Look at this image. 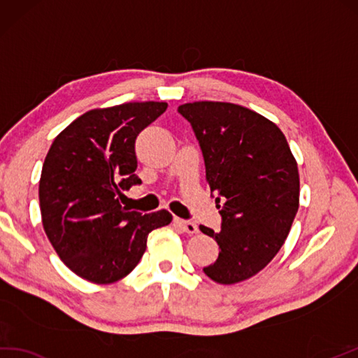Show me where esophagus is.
Returning a JSON list of instances; mask_svg holds the SVG:
<instances>
[{"label": "esophagus", "mask_w": 358, "mask_h": 358, "mask_svg": "<svg viewBox=\"0 0 358 358\" xmlns=\"http://www.w3.org/2000/svg\"><path fill=\"white\" fill-rule=\"evenodd\" d=\"M174 222H176L178 227L182 228V231H185V233H188V234H196L197 231H199V228H197V225L194 224V222H192V220L174 219Z\"/></svg>", "instance_id": "esophagus-1"}]
</instances>
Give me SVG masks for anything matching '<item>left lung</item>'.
<instances>
[{
	"label": "left lung",
	"instance_id": "1",
	"mask_svg": "<svg viewBox=\"0 0 358 358\" xmlns=\"http://www.w3.org/2000/svg\"><path fill=\"white\" fill-rule=\"evenodd\" d=\"M203 155L206 182L220 208V231L201 225L219 245L203 268L222 285L262 271L287 241L299 210L300 179L288 141L273 121L231 102L179 106Z\"/></svg>",
	"mask_w": 358,
	"mask_h": 358
}]
</instances>
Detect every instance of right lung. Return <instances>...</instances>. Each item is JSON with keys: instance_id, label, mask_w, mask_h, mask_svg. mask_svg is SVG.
I'll list each match as a JSON object with an SVG mask.
<instances>
[{"instance_id": "add662e5", "label": "right lung", "mask_w": 358, "mask_h": 358, "mask_svg": "<svg viewBox=\"0 0 358 358\" xmlns=\"http://www.w3.org/2000/svg\"><path fill=\"white\" fill-rule=\"evenodd\" d=\"M166 102H125L76 117L50 145L41 179L44 231L64 265L92 283L124 279L139 264L147 237L169 225L166 210L150 214L121 205L122 192L141 184L134 142Z\"/></svg>"}]
</instances>
